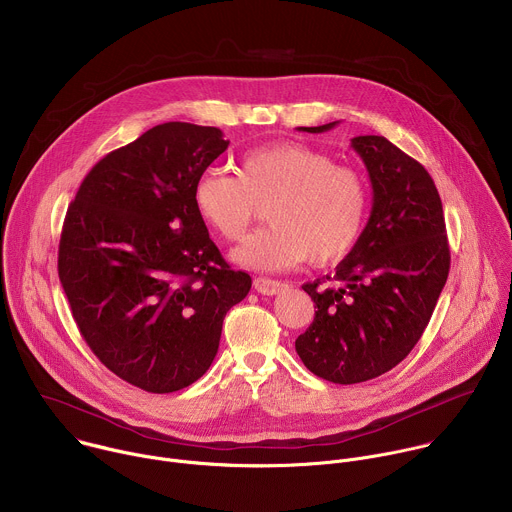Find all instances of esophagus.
Returning <instances> with one entry per match:
<instances>
[{
    "label": "esophagus",
    "instance_id": "esophagus-1",
    "mask_svg": "<svg viewBox=\"0 0 512 512\" xmlns=\"http://www.w3.org/2000/svg\"><path fill=\"white\" fill-rule=\"evenodd\" d=\"M282 288H284V282H280V280H272V278H266V276H260V278L254 280V290H256L258 294L274 296V294H278Z\"/></svg>",
    "mask_w": 512,
    "mask_h": 512
}]
</instances>
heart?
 Returning a JSON list of instances; mask_svg holds the SVG:
<instances>
[{
	"instance_id": "obj_1",
	"label": "heart",
	"mask_w": 512,
	"mask_h": 512,
	"mask_svg": "<svg viewBox=\"0 0 512 512\" xmlns=\"http://www.w3.org/2000/svg\"><path fill=\"white\" fill-rule=\"evenodd\" d=\"M200 218L224 240L238 242L260 208L270 226L232 252L254 270H288L310 258L316 266L342 260L370 216L366 178L310 146L280 142L246 152L236 172L206 170L194 186Z\"/></svg>"
}]
</instances>
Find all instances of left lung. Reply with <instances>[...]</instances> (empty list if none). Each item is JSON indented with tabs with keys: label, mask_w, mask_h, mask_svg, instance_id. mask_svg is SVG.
<instances>
[{
	"label": "left lung",
	"mask_w": 512,
	"mask_h": 512,
	"mask_svg": "<svg viewBox=\"0 0 512 512\" xmlns=\"http://www.w3.org/2000/svg\"><path fill=\"white\" fill-rule=\"evenodd\" d=\"M336 124L302 130L320 134ZM352 148L370 176L372 212L336 266L334 286H302L318 310L296 338L304 366L334 384L366 382L402 362L428 326L450 268L442 202L424 166L382 136L352 138Z\"/></svg>",
	"instance_id": "8db88e82"
}]
</instances>
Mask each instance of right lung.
<instances>
[{"instance_id": "right-lung-1", "label": "right lung", "mask_w": 512, "mask_h": 512, "mask_svg": "<svg viewBox=\"0 0 512 512\" xmlns=\"http://www.w3.org/2000/svg\"><path fill=\"white\" fill-rule=\"evenodd\" d=\"M218 128L154 126L110 152L70 204L58 274L80 334L122 380L154 394L196 382L252 278L232 270L194 206L228 148Z\"/></svg>"}]
</instances>
